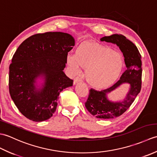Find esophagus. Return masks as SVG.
I'll use <instances>...</instances> for the list:
<instances>
[{
	"mask_svg": "<svg viewBox=\"0 0 157 157\" xmlns=\"http://www.w3.org/2000/svg\"><path fill=\"white\" fill-rule=\"evenodd\" d=\"M81 81H82V80H81V79H80V78H75L74 79V81H73V84H77V83L80 82Z\"/></svg>",
	"mask_w": 157,
	"mask_h": 157,
	"instance_id": "34e87169",
	"label": "esophagus"
}]
</instances>
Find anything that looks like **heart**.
Returning <instances> with one entry per match:
<instances>
[{"instance_id": "b5f03b06", "label": "heart", "mask_w": 157, "mask_h": 157, "mask_svg": "<svg viewBox=\"0 0 157 157\" xmlns=\"http://www.w3.org/2000/svg\"><path fill=\"white\" fill-rule=\"evenodd\" d=\"M67 63L73 74H79L80 67L86 69L88 84L96 88L112 84L118 78L123 68L121 55L108 46L87 42L77 48L74 55L67 57Z\"/></svg>"}]
</instances>
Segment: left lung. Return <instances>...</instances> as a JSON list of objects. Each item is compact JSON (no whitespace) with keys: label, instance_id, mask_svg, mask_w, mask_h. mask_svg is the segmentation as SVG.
Wrapping results in <instances>:
<instances>
[{"label":"left lung","instance_id":"8db88e82","mask_svg":"<svg viewBox=\"0 0 157 157\" xmlns=\"http://www.w3.org/2000/svg\"><path fill=\"white\" fill-rule=\"evenodd\" d=\"M101 40L111 42L119 46L125 58L126 69L119 80L111 87L101 91L93 88L90 90L85 106L88 111L96 118L113 119L123 114L134 102L141 90L142 57L136 46L123 35L112 34L105 36ZM123 82H128L130 85V90L124 101L121 103L109 101L105 95Z\"/></svg>","mask_w":157,"mask_h":157}]
</instances>
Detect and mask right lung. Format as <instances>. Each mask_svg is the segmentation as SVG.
<instances>
[{"label":"right lung","mask_w":157,"mask_h":157,"mask_svg":"<svg viewBox=\"0 0 157 157\" xmlns=\"http://www.w3.org/2000/svg\"><path fill=\"white\" fill-rule=\"evenodd\" d=\"M74 44V39L67 33L45 32L29 36L17 49L9 65V89L15 105L26 118L36 122L51 118L60 92L73 86V80L63 70ZM40 74L45 75L46 82L37 91L34 79Z\"/></svg>","instance_id":"obj_1"}]
</instances>
